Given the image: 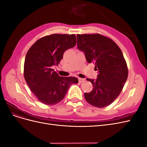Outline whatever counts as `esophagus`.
I'll use <instances>...</instances> for the list:
<instances>
[{
	"instance_id": "esophagus-1",
	"label": "esophagus",
	"mask_w": 147,
	"mask_h": 147,
	"mask_svg": "<svg viewBox=\"0 0 147 147\" xmlns=\"http://www.w3.org/2000/svg\"><path fill=\"white\" fill-rule=\"evenodd\" d=\"M84 80H84V78H78V82H79V83H83V82H84Z\"/></svg>"
}]
</instances>
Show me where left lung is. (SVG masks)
Returning a JSON list of instances; mask_svg holds the SVG:
<instances>
[{"label":"left lung","instance_id":"obj_1","mask_svg":"<svg viewBox=\"0 0 147 147\" xmlns=\"http://www.w3.org/2000/svg\"><path fill=\"white\" fill-rule=\"evenodd\" d=\"M77 47L84 53L88 63L98 71L92 83V90L84 93L89 104L98 108L110 105L121 93L128 76L126 62L121 49L112 39L99 34H77Z\"/></svg>","mask_w":147,"mask_h":147}]
</instances>
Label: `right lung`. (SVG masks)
Returning <instances> with one entry per match:
<instances>
[{"mask_svg":"<svg viewBox=\"0 0 147 147\" xmlns=\"http://www.w3.org/2000/svg\"><path fill=\"white\" fill-rule=\"evenodd\" d=\"M77 43L75 34H54L35 42L26 54L24 77L30 90L42 103L53 105L64 99L76 77H60L52 66L57 65L64 52Z\"/></svg>","mask_w":147,"mask_h":147,"instance_id":"1","label":"right lung"}]
</instances>
